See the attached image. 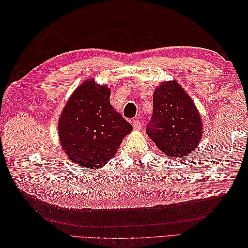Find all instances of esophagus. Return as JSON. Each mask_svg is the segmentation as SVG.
I'll return each mask as SVG.
<instances>
[{"instance_id":"34e87169","label":"esophagus","mask_w":248,"mask_h":248,"mask_svg":"<svg viewBox=\"0 0 248 248\" xmlns=\"http://www.w3.org/2000/svg\"><path fill=\"white\" fill-rule=\"evenodd\" d=\"M132 125H133V128L136 129V130H140L141 129V126H142L140 120H133Z\"/></svg>"}]
</instances>
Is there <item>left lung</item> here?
<instances>
[{"label":"left lung","instance_id":"8db88e82","mask_svg":"<svg viewBox=\"0 0 248 248\" xmlns=\"http://www.w3.org/2000/svg\"><path fill=\"white\" fill-rule=\"evenodd\" d=\"M146 131L169 158H183L200 144L202 133L200 114L177 81H168L155 90L153 115Z\"/></svg>","mask_w":248,"mask_h":248}]
</instances>
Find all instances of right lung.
<instances>
[{
	"label": "right lung",
	"instance_id": "add662e5",
	"mask_svg": "<svg viewBox=\"0 0 248 248\" xmlns=\"http://www.w3.org/2000/svg\"><path fill=\"white\" fill-rule=\"evenodd\" d=\"M110 90L89 79L73 92L59 120L62 148L74 163L99 169L117 153L132 126L109 102Z\"/></svg>",
	"mask_w": 248,
	"mask_h": 248
}]
</instances>
